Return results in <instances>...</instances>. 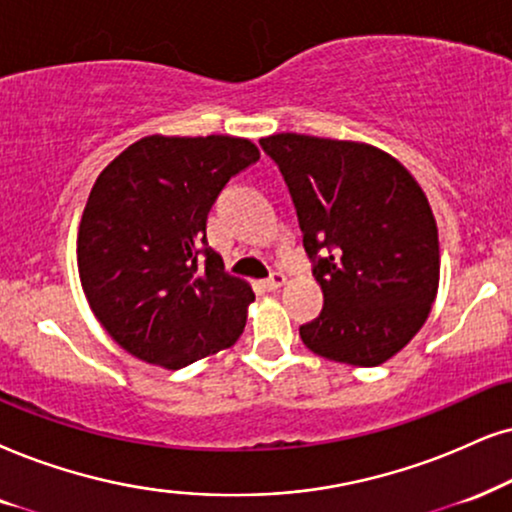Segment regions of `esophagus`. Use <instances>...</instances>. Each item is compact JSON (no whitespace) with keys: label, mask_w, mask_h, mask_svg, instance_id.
Listing matches in <instances>:
<instances>
[{"label":"esophagus","mask_w":512,"mask_h":512,"mask_svg":"<svg viewBox=\"0 0 512 512\" xmlns=\"http://www.w3.org/2000/svg\"><path fill=\"white\" fill-rule=\"evenodd\" d=\"M283 283H286V274H281V271H274V274H271L267 281H264V288L278 290L283 286Z\"/></svg>","instance_id":"obj_1"}]
</instances>
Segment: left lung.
Instances as JSON below:
<instances>
[{
	"instance_id": "left-lung-1",
	"label": "left lung",
	"mask_w": 512,
	"mask_h": 512,
	"mask_svg": "<svg viewBox=\"0 0 512 512\" xmlns=\"http://www.w3.org/2000/svg\"><path fill=\"white\" fill-rule=\"evenodd\" d=\"M260 144L286 179L323 290L321 314L300 326L302 342L340 364H385L423 328L437 297L439 238L428 196L397 158L371 144L295 132Z\"/></svg>"
}]
</instances>
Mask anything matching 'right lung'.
<instances>
[{
	"label": "right lung",
	"instance_id": "add662e5",
	"mask_svg": "<svg viewBox=\"0 0 512 512\" xmlns=\"http://www.w3.org/2000/svg\"><path fill=\"white\" fill-rule=\"evenodd\" d=\"M257 160L250 139L153 134L96 177L77 269L94 316L132 357L177 371L241 338L255 293L226 274L205 224L226 181Z\"/></svg>",
	"mask_w": 512,
	"mask_h": 512
}]
</instances>
